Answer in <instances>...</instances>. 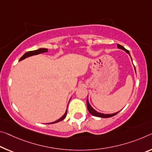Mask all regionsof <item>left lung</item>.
Instances as JSON below:
<instances>
[{
  "label": "left lung",
  "instance_id": "obj_1",
  "mask_svg": "<svg viewBox=\"0 0 152 152\" xmlns=\"http://www.w3.org/2000/svg\"><path fill=\"white\" fill-rule=\"evenodd\" d=\"M117 47H118V49H120L124 50V51L126 52V53H128V54L130 55V57H131V55H130V52L128 50H126V49H125V48H124V47H122V45H119V44H117ZM131 59H132V58H131ZM134 71L136 72L135 67H134ZM87 97H88V96H87ZM86 105H87V109H88V110L89 113H90L91 114H92L93 115H94V116L100 117V118H110V117L114 116V115H115V114H117L118 113V112H120V111H119V112H115V113H113V114H103V113L98 112L97 111H96V110H95V109H94V108L90 105V103H89V102H88V98H87V99H86Z\"/></svg>",
  "mask_w": 152,
  "mask_h": 152
}]
</instances>
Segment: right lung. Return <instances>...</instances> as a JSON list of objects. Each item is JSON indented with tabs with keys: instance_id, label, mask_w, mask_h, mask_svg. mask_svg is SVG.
Masks as SVG:
<instances>
[{
	"instance_id": "add662e5",
	"label": "right lung",
	"mask_w": 152,
	"mask_h": 152,
	"mask_svg": "<svg viewBox=\"0 0 152 152\" xmlns=\"http://www.w3.org/2000/svg\"><path fill=\"white\" fill-rule=\"evenodd\" d=\"M48 51V49H45V48H40V49H38L37 50H32V51H28L27 53H26L25 54H24L22 57H21L19 60V61H21V60H23L24 59L27 58L28 57H31V56H33V55H38V54H40V53H46ZM67 110L66 111V112H65V114L63 115V116H61L60 118L59 119H58L55 122H50V123H47V124H54V123H57V122H59L60 121H61V120H63L65 118H66V115H67Z\"/></svg>"
}]
</instances>
